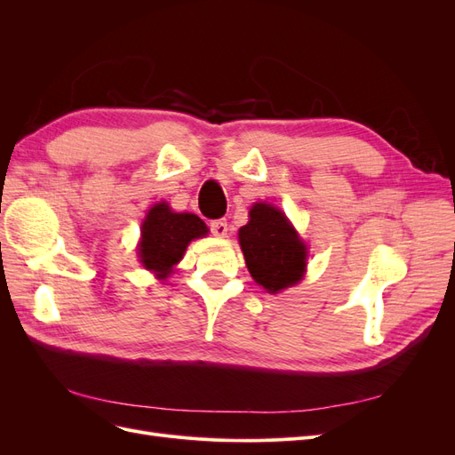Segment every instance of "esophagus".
I'll return each mask as SVG.
<instances>
[{"mask_svg": "<svg viewBox=\"0 0 455 455\" xmlns=\"http://www.w3.org/2000/svg\"><path fill=\"white\" fill-rule=\"evenodd\" d=\"M209 226H211V231L214 233L216 237H226L228 235V222H226V220H212Z\"/></svg>", "mask_w": 455, "mask_h": 455, "instance_id": "esophagus-1", "label": "esophagus"}]
</instances>
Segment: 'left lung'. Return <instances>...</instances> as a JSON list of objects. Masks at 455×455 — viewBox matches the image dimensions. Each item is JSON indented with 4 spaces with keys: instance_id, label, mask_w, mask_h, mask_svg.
Instances as JSON below:
<instances>
[{
    "instance_id": "8db88e82",
    "label": "left lung",
    "mask_w": 455,
    "mask_h": 455,
    "mask_svg": "<svg viewBox=\"0 0 455 455\" xmlns=\"http://www.w3.org/2000/svg\"><path fill=\"white\" fill-rule=\"evenodd\" d=\"M239 243L252 279L267 292L296 284L306 269V244L286 216L266 203H256L249 224L239 229Z\"/></svg>"
}]
</instances>
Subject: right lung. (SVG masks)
Instances as JSON below:
<instances>
[{
  "mask_svg": "<svg viewBox=\"0 0 455 455\" xmlns=\"http://www.w3.org/2000/svg\"><path fill=\"white\" fill-rule=\"evenodd\" d=\"M206 226L196 214L172 212L167 203L151 206L144 224L140 241V261L146 269L156 271L159 279L171 273L172 266L182 259L191 239L206 235Z\"/></svg>",
  "mask_w": 455,
  "mask_h": 455,
  "instance_id": "obj_1",
  "label": "right lung"
}]
</instances>
